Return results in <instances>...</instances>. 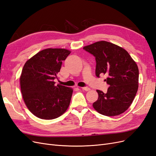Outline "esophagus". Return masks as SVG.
I'll list each match as a JSON object with an SVG mask.
<instances>
[{
    "instance_id": "1",
    "label": "esophagus",
    "mask_w": 156,
    "mask_h": 156,
    "mask_svg": "<svg viewBox=\"0 0 156 156\" xmlns=\"http://www.w3.org/2000/svg\"><path fill=\"white\" fill-rule=\"evenodd\" d=\"M83 90H85V91H88V90H90V88H88V87H82L81 88Z\"/></svg>"
}]
</instances>
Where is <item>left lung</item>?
I'll list each match as a JSON object with an SVG mask.
<instances>
[{
  "mask_svg": "<svg viewBox=\"0 0 156 156\" xmlns=\"http://www.w3.org/2000/svg\"><path fill=\"white\" fill-rule=\"evenodd\" d=\"M83 49L95 56L96 75L106 74L107 92L98 90L93 107L100 114L112 116L124 112L133 102L139 87V69L129 54L121 47L105 41H97Z\"/></svg>",
  "mask_w": 156,
  "mask_h": 156,
  "instance_id": "obj_1",
  "label": "left lung"
}]
</instances>
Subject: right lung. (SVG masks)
Returning <instances> with one entry per match:
<instances>
[{
  "label": "right lung",
  "mask_w": 156,
  "mask_h": 156,
  "mask_svg": "<svg viewBox=\"0 0 156 156\" xmlns=\"http://www.w3.org/2000/svg\"><path fill=\"white\" fill-rule=\"evenodd\" d=\"M70 53L65 49H45L28 60L23 66L20 77L23 100L39 119H55L68 109L73 89L55 86L54 79Z\"/></svg>",
  "instance_id": "1"
}]
</instances>
